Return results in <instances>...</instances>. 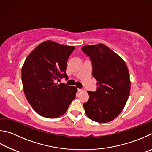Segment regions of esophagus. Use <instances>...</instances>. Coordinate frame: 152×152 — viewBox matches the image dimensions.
<instances>
[{"label": "esophagus", "mask_w": 152, "mask_h": 152, "mask_svg": "<svg viewBox=\"0 0 152 152\" xmlns=\"http://www.w3.org/2000/svg\"><path fill=\"white\" fill-rule=\"evenodd\" d=\"M77 91H78V92H83V91H85V89H78Z\"/></svg>", "instance_id": "esophagus-1"}]
</instances>
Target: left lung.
<instances>
[{"label":"left lung","instance_id":"8db88e82","mask_svg":"<svg viewBox=\"0 0 152 152\" xmlns=\"http://www.w3.org/2000/svg\"><path fill=\"white\" fill-rule=\"evenodd\" d=\"M90 57L92 75L96 79L95 92L87 91L89 100L83 103L86 115L98 123L113 120L128 99L131 82L125 61L105 45H86L81 48Z\"/></svg>","mask_w":152,"mask_h":152}]
</instances>
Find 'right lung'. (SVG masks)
I'll list each match as a JSON object with an SVG mask.
<instances>
[{
  "mask_svg": "<svg viewBox=\"0 0 152 152\" xmlns=\"http://www.w3.org/2000/svg\"><path fill=\"white\" fill-rule=\"evenodd\" d=\"M75 48L46 41L39 45L25 61L22 67L24 93L40 115L58 118L75 98L76 87L57 82L63 77L67 79L66 63Z\"/></svg>",
  "mask_w": 152,
  "mask_h": 152,
  "instance_id": "obj_1",
  "label": "right lung"
}]
</instances>
